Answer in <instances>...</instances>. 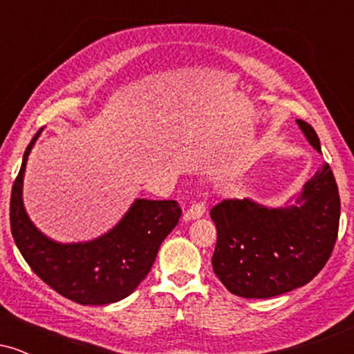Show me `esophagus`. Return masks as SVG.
<instances>
[{
	"label": "esophagus",
	"instance_id": "esophagus-1",
	"mask_svg": "<svg viewBox=\"0 0 354 354\" xmlns=\"http://www.w3.org/2000/svg\"><path fill=\"white\" fill-rule=\"evenodd\" d=\"M206 213V205L205 203H193L185 213V219L186 221H191V219H198L201 216H205Z\"/></svg>",
	"mask_w": 354,
	"mask_h": 354
}]
</instances>
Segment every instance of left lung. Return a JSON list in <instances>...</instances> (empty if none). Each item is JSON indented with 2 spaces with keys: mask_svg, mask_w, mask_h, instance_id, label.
I'll list each match as a JSON object with an SVG mask.
<instances>
[{
  "mask_svg": "<svg viewBox=\"0 0 354 354\" xmlns=\"http://www.w3.org/2000/svg\"><path fill=\"white\" fill-rule=\"evenodd\" d=\"M316 151L319 138L296 120ZM339 194L330 165L315 173L283 206L243 198L209 211L218 239L211 258L214 274L241 298H273L310 283L330 259L339 226Z\"/></svg>",
  "mask_w": 354,
  "mask_h": 354,
  "instance_id": "obj_1",
  "label": "left lung"
}]
</instances>
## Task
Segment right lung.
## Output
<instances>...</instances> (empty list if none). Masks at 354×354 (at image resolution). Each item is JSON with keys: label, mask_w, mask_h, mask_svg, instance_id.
Masks as SVG:
<instances>
[{"label": "right lung", "mask_w": 354, "mask_h": 354, "mask_svg": "<svg viewBox=\"0 0 354 354\" xmlns=\"http://www.w3.org/2000/svg\"><path fill=\"white\" fill-rule=\"evenodd\" d=\"M43 129L28 145L11 191L10 223L16 246L31 270L64 298L86 306L120 301L149 273L161 243L180 221V205L174 200L138 198L98 238L78 243L51 239L36 228L23 203L28 158Z\"/></svg>", "instance_id": "right-lung-1"}]
</instances>
